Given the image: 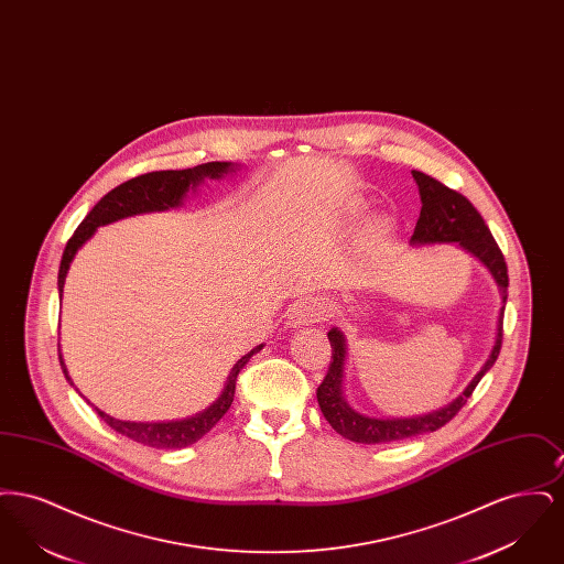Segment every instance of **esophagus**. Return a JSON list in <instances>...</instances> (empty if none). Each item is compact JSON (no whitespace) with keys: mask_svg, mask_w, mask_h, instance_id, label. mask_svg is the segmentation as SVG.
Instances as JSON below:
<instances>
[{"mask_svg":"<svg viewBox=\"0 0 564 564\" xmlns=\"http://www.w3.org/2000/svg\"><path fill=\"white\" fill-rule=\"evenodd\" d=\"M325 317H329V306L325 302H319V300L306 297V300L295 302L294 306H292V311H290V325H295V327L311 325V323L319 322V319H325Z\"/></svg>","mask_w":564,"mask_h":564,"instance_id":"1","label":"esophagus"}]
</instances>
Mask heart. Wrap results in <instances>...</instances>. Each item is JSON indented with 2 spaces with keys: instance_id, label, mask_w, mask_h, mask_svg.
<instances>
[{
  "instance_id": "1",
  "label": "heart",
  "mask_w": 564,
  "mask_h": 564,
  "mask_svg": "<svg viewBox=\"0 0 564 564\" xmlns=\"http://www.w3.org/2000/svg\"><path fill=\"white\" fill-rule=\"evenodd\" d=\"M376 228H378V230H380V228H382V226H380V224H376Z\"/></svg>"
}]
</instances>
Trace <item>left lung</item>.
<instances>
[{
	"mask_svg": "<svg viewBox=\"0 0 564 564\" xmlns=\"http://www.w3.org/2000/svg\"><path fill=\"white\" fill-rule=\"evenodd\" d=\"M412 177L419 186L423 207L416 219V228L410 245L425 247V245L456 242V247L474 256L484 269L488 270L501 295V308H499L497 327H495V343L480 370L467 382V387L456 395L453 402L416 416H368L350 408V403L347 402V395H345V375H347V357H349L347 336L340 327H332L327 332V338L332 345V364H329L327 376L323 378L317 389V402L325 421L334 427V431H338L343 437L357 444H387V442H398V440L423 435V433L444 427L465 405L467 398L474 393V389L482 380V376L495 366L501 350V338H503L501 325H503V311L508 302V267L501 249L497 247L488 226L484 224L482 215L478 214V209L463 194L440 184L437 180H433L421 171H412Z\"/></svg>",
	"mask_w": 564,
	"mask_h": 564,
	"instance_id": "obj_1",
	"label": "left lung"
}]
</instances>
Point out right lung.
I'll return each instance as SVG.
<instances>
[{"label":"right lung","mask_w":564,"mask_h":564,"mask_svg":"<svg viewBox=\"0 0 564 564\" xmlns=\"http://www.w3.org/2000/svg\"><path fill=\"white\" fill-rule=\"evenodd\" d=\"M239 169H241V164H232V162H205V164H198V166H192V169H182V171L145 173V175H139V177L129 180V182L120 184L118 188L108 192L93 207V212L84 217V221L78 226V230L74 232V237L67 241V247H65L63 258H61V267H58V297H63L65 279H67V272L72 269V262H74L76 253L95 237L97 228L108 226V224H113V221L124 219V217H133V215L177 209L186 203L188 196L198 194V189L205 186V182H219L228 175H235ZM262 349H264V345H258L249 352H245L241 359L230 368V372L226 376V382H224V389L219 391L217 400L212 405H207L205 410L192 414L188 419L154 421V423H150V421L141 423L139 421L137 423V421L113 419V416L106 414L104 410H99L97 405H95V410L111 430L131 437L133 442H139L143 446L162 448V451L186 448L189 444L198 442L205 433L214 430L217 421L228 412L230 403L235 400L237 376L241 372L242 366ZM58 361H61V370L67 378V382L72 387H76L72 376L67 372L65 361H63L61 345H58Z\"/></svg>","instance_id":"add662e5"}]
</instances>
